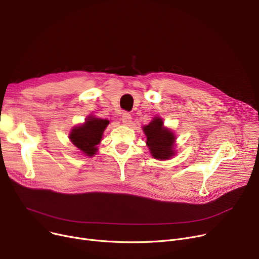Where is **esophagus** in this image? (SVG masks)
I'll return each mask as SVG.
<instances>
[{
  "label": "esophagus",
  "instance_id": "34e87169",
  "mask_svg": "<svg viewBox=\"0 0 259 259\" xmlns=\"http://www.w3.org/2000/svg\"><path fill=\"white\" fill-rule=\"evenodd\" d=\"M131 119H132V116H131V114H130V113H128V112L122 113V115H121V120H122V122H124L125 125L130 124V122H131Z\"/></svg>",
  "mask_w": 259,
  "mask_h": 259
}]
</instances>
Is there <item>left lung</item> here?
I'll return each mask as SVG.
<instances>
[{"label":"left lung","instance_id":"obj_1","mask_svg":"<svg viewBox=\"0 0 259 259\" xmlns=\"http://www.w3.org/2000/svg\"><path fill=\"white\" fill-rule=\"evenodd\" d=\"M147 137V145L154 158L168 159L173 154L175 137L171 131L164 128L162 119L155 117L147 126L143 127Z\"/></svg>","mask_w":259,"mask_h":259}]
</instances>
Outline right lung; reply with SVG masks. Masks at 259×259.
<instances>
[{"mask_svg":"<svg viewBox=\"0 0 259 259\" xmlns=\"http://www.w3.org/2000/svg\"><path fill=\"white\" fill-rule=\"evenodd\" d=\"M109 120L89 116L84 125L78 126L69 134L72 144L88 156H92L97 152V146L101 140L104 130Z\"/></svg>","mask_w":259,"mask_h":259,"instance_id":"obj_1","label":"right lung"}]
</instances>
